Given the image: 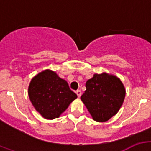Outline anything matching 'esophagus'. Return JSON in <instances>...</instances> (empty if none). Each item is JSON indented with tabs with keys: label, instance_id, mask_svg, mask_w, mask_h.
I'll return each mask as SVG.
<instances>
[{
	"label": "esophagus",
	"instance_id": "1",
	"mask_svg": "<svg viewBox=\"0 0 151 151\" xmlns=\"http://www.w3.org/2000/svg\"><path fill=\"white\" fill-rule=\"evenodd\" d=\"M75 93H77V96H78L79 98H80V97L81 96L82 93H81V91H80V90H77V91H75Z\"/></svg>",
	"mask_w": 151,
	"mask_h": 151
}]
</instances>
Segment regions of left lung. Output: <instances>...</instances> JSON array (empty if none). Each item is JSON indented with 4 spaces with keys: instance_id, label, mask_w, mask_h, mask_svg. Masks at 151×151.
I'll list each match as a JSON object with an SVG mask.
<instances>
[{
    "instance_id": "obj_1",
    "label": "left lung",
    "mask_w": 151,
    "mask_h": 151,
    "mask_svg": "<svg viewBox=\"0 0 151 151\" xmlns=\"http://www.w3.org/2000/svg\"><path fill=\"white\" fill-rule=\"evenodd\" d=\"M81 100L94 121L105 122L117 114L124 101L126 91L121 80L113 75L95 74L85 83Z\"/></svg>"
}]
</instances>
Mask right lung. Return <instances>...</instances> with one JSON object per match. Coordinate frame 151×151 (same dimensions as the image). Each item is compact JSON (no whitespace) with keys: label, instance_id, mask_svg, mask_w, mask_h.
I'll use <instances>...</instances> for the list:
<instances>
[{"label":"right lung","instance_id":"obj_1","mask_svg":"<svg viewBox=\"0 0 151 151\" xmlns=\"http://www.w3.org/2000/svg\"><path fill=\"white\" fill-rule=\"evenodd\" d=\"M28 96L36 111L49 120L58 118L77 97L66 80L50 70L42 71L32 79Z\"/></svg>","mask_w":151,"mask_h":151}]
</instances>
